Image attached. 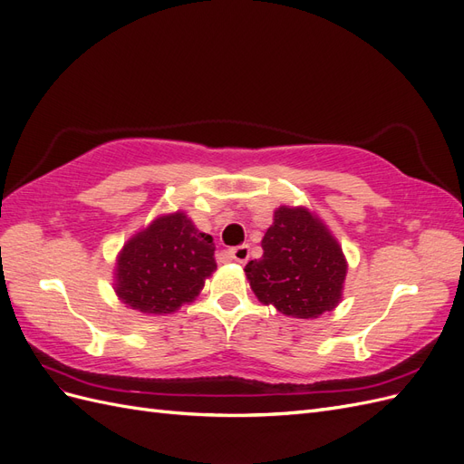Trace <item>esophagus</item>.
<instances>
[{"instance_id":"34e87169","label":"esophagus","mask_w":464,"mask_h":464,"mask_svg":"<svg viewBox=\"0 0 464 464\" xmlns=\"http://www.w3.org/2000/svg\"><path fill=\"white\" fill-rule=\"evenodd\" d=\"M228 256L237 261V263H246L249 259V246L244 244V246H237V247H232L228 251Z\"/></svg>"}]
</instances>
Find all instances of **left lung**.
<instances>
[{
	"instance_id": "1",
	"label": "left lung",
	"mask_w": 464,
	"mask_h": 464,
	"mask_svg": "<svg viewBox=\"0 0 464 464\" xmlns=\"http://www.w3.org/2000/svg\"><path fill=\"white\" fill-rule=\"evenodd\" d=\"M261 247L263 257L244 269L261 304L296 319H315L341 304L348 263L310 208L280 205Z\"/></svg>"
}]
</instances>
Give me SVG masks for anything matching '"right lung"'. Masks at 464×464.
Here are the masks:
<instances>
[{
  "label": "right lung",
  "instance_id": "add662e5",
  "mask_svg": "<svg viewBox=\"0 0 464 464\" xmlns=\"http://www.w3.org/2000/svg\"><path fill=\"white\" fill-rule=\"evenodd\" d=\"M213 237L184 210L160 215L133 234L116 257L114 292L135 312L166 315L199 296L215 273Z\"/></svg>",
  "mask_w": 464,
  "mask_h": 464
}]
</instances>
